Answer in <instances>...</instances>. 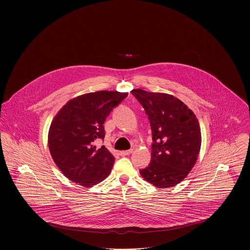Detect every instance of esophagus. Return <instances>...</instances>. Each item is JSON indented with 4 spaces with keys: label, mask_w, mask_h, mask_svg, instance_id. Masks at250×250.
Listing matches in <instances>:
<instances>
[{
    "label": "esophagus",
    "mask_w": 250,
    "mask_h": 250,
    "mask_svg": "<svg viewBox=\"0 0 250 250\" xmlns=\"http://www.w3.org/2000/svg\"><path fill=\"white\" fill-rule=\"evenodd\" d=\"M132 153H133V150H132V149H130V150H127V151H121V152H120V155L124 156V155H130Z\"/></svg>",
    "instance_id": "obj_1"
}]
</instances>
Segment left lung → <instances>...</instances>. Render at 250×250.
Wrapping results in <instances>:
<instances>
[{"instance_id": "left-lung-1", "label": "left lung", "mask_w": 250, "mask_h": 250, "mask_svg": "<svg viewBox=\"0 0 250 250\" xmlns=\"http://www.w3.org/2000/svg\"><path fill=\"white\" fill-rule=\"evenodd\" d=\"M150 120L153 144L150 165L140 170L144 180L158 188L174 187L197 162L202 133L194 112L177 97L143 89L131 91Z\"/></svg>"}]
</instances>
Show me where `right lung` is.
<instances>
[{"instance_id":"right-lung-1","label":"right lung","mask_w":250,"mask_h":250,"mask_svg":"<svg viewBox=\"0 0 250 250\" xmlns=\"http://www.w3.org/2000/svg\"><path fill=\"white\" fill-rule=\"evenodd\" d=\"M128 93L98 91L70 99L52 120L48 130L49 153L62 174L84 188L107 178L114 156L105 146L106 118Z\"/></svg>"}]
</instances>
